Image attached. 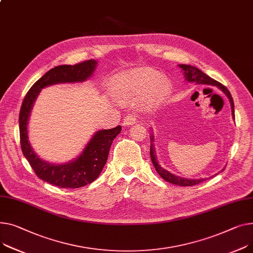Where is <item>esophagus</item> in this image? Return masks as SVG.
Returning <instances> with one entry per match:
<instances>
[{
    "label": "esophagus",
    "instance_id": "34e87169",
    "mask_svg": "<svg viewBox=\"0 0 253 253\" xmlns=\"http://www.w3.org/2000/svg\"><path fill=\"white\" fill-rule=\"evenodd\" d=\"M135 121H136L135 117H134L132 114H128V115L124 118L123 125H125V126H130V125H133L134 123H135Z\"/></svg>",
    "mask_w": 253,
    "mask_h": 253
}]
</instances>
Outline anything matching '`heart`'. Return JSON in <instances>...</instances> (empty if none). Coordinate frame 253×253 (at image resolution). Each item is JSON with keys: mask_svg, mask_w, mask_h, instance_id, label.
<instances>
[{"mask_svg": "<svg viewBox=\"0 0 253 253\" xmlns=\"http://www.w3.org/2000/svg\"><path fill=\"white\" fill-rule=\"evenodd\" d=\"M169 87V82L162 78L160 72L141 68L118 77L113 83L112 90L116 96L123 99H139L148 94L147 104L153 107L167 95Z\"/></svg>", "mask_w": 253, "mask_h": 253, "instance_id": "1", "label": "heart"}]
</instances>
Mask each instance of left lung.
Wrapping results in <instances>:
<instances>
[{"label":"left lung","mask_w":253,"mask_h":253,"mask_svg":"<svg viewBox=\"0 0 253 253\" xmlns=\"http://www.w3.org/2000/svg\"><path fill=\"white\" fill-rule=\"evenodd\" d=\"M180 68H182L183 70V73H184V76H185V79H186L187 81L189 82H196L198 84H210V85H214V86H217L218 88H220L230 99V103H231V108H232V116L233 118L235 117V114H234V102H233V98H232V95L230 93V91L227 89L226 86H224L222 83L217 82L216 80L211 78L209 75H207L206 73H204L201 70L197 69L196 67H193L191 65H185V64H182V65H179ZM154 135H151L150 137V159H151V162H153L155 168L157 172L159 173V175L164 179L166 180L167 182H170L172 184H175V185H179V186H193V185H196V184H199L203 181H205L206 179H186V178H181V177H178V176H175L173 174H171L170 172H168L167 170H165L164 168H162L159 163L157 162V158H156V154H155V148H154ZM224 170V169H223Z\"/></svg>","instance_id":"1"}]
</instances>
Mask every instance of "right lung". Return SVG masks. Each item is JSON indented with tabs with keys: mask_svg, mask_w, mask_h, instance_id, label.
Returning <instances> with one entry per match:
<instances>
[{
	"mask_svg": "<svg viewBox=\"0 0 253 253\" xmlns=\"http://www.w3.org/2000/svg\"><path fill=\"white\" fill-rule=\"evenodd\" d=\"M96 63L95 60H88L75 65H61L50 69L30 87L20 109V144L24 157L40 179L61 188H79L93 182L103 171L113 140L122 128L117 126L97 131L75 161L54 165L42 161L33 151L28 141V118L42 88L57 83L86 80L92 75Z\"/></svg>",
	"mask_w": 253,
	"mask_h": 253,
	"instance_id": "1",
	"label": "right lung"
}]
</instances>
